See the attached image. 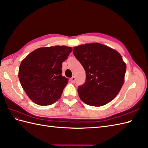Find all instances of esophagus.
I'll return each instance as SVG.
<instances>
[{
  "label": "esophagus",
  "mask_w": 148,
  "mask_h": 148,
  "mask_svg": "<svg viewBox=\"0 0 148 148\" xmlns=\"http://www.w3.org/2000/svg\"><path fill=\"white\" fill-rule=\"evenodd\" d=\"M71 82H73V83H74V82H75V77H74V76H73L71 78Z\"/></svg>",
  "instance_id": "obj_1"
}]
</instances>
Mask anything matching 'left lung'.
<instances>
[{
	"label": "left lung",
	"mask_w": 148,
	"mask_h": 148,
	"mask_svg": "<svg viewBox=\"0 0 148 148\" xmlns=\"http://www.w3.org/2000/svg\"><path fill=\"white\" fill-rule=\"evenodd\" d=\"M73 53L86 71V81L77 90L81 100L93 106L113 100L124 82L126 64L121 54L98 43L75 47Z\"/></svg>",
	"instance_id": "obj_1"
}]
</instances>
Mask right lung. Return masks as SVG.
<instances>
[{"instance_id": "add662e5", "label": "right lung", "mask_w": 148, "mask_h": 148, "mask_svg": "<svg viewBox=\"0 0 148 148\" xmlns=\"http://www.w3.org/2000/svg\"><path fill=\"white\" fill-rule=\"evenodd\" d=\"M71 47H42L30 53L20 64L18 77L24 91L35 103L50 105L61 97L68 79L62 75L63 62Z\"/></svg>"}]
</instances>
